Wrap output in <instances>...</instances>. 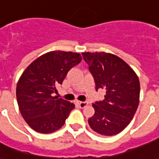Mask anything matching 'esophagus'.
<instances>
[{
    "label": "esophagus",
    "mask_w": 159,
    "mask_h": 159,
    "mask_svg": "<svg viewBox=\"0 0 159 159\" xmlns=\"http://www.w3.org/2000/svg\"><path fill=\"white\" fill-rule=\"evenodd\" d=\"M77 104L79 105L80 108H84L88 105V102H81V101H78L77 102Z\"/></svg>",
    "instance_id": "1"
}]
</instances>
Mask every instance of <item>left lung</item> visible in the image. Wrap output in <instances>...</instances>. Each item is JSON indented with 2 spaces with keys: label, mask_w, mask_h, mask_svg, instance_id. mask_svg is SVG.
<instances>
[{
  "label": "left lung",
  "mask_w": 159,
  "mask_h": 159,
  "mask_svg": "<svg viewBox=\"0 0 159 159\" xmlns=\"http://www.w3.org/2000/svg\"><path fill=\"white\" fill-rule=\"evenodd\" d=\"M94 79L95 89H104V99L93 103V116L89 119L93 130L103 136L121 132L133 119L140 98V83L127 63L105 52L83 53Z\"/></svg>",
  "instance_id": "left-lung-1"
}]
</instances>
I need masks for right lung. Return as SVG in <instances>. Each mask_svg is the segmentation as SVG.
Wrapping results in <instances>:
<instances>
[{
	"label": "right lung",
	"instance_id": "1",
	"mask_svg": "<svg viewBox=\"0 0 159 159\" xmlns=\"http://www.w3.org/2000/svg\"><path fill=\"white\" fill-rule=\"evenodd\" d=\"M81 61L78 53L50 51L23 71L17 85V100L23 119L33 130L47 134L63 126L75 105L53 93Z\"/></svg>",
	"mask_w": 159,
	"mask_h": 159
}]
</instances>
